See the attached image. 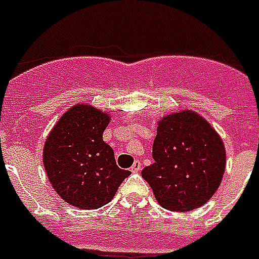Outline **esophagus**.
<instances>
[{
	"instance_id": "obj_1",
	"label": "esophagus",
	"mask_w": 259,
	"mask_h": 259,
	"mask_svg": "<svg viewBox=\"0 0 259 259\" xmlns=\"http://www.w3.org/2000/svg\"><path fill=\"white\" fill-rule=\"evenodd\" d=\"M130 170H132L133 173H139L140 170H141V162H140V160H135V163L130 167Z\"/></svg>"
}]
</instances>
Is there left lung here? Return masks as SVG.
<instances>
[{"label":"left lung","mask_w":259,"mask_h":259,"mask_svg":"<svg viewBox=\"0 0 259 259\" xmlns=\"http://www.w3.org/2000/svg\"><path fill=\"white\" fill-rule=\"evenodd\" d=\"M154 163L141 176L156 202L170 211H191L215 193L225 171V147L207 120L191 110L158 122Z\"/></svg>","instance_id":"left-lung-1"}]
</instances>
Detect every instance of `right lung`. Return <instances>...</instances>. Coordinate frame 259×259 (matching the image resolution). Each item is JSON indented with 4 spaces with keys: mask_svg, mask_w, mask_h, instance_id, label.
I'll list each match as a JSON object with an SVG mask.
<instances>
[{
    "mask_svg": "<svg viewBox=\"0 0 259 259\" xmlns=\"http://www.w3.org/2000/svg\"><path fill=\"white\" fill-rule=\"evenodd\" d=\"M111 116L88 104L66 111L44 147V167L52 187L74 207L96 210L111 202L129 170L116 166L103 141Z\"/></svg>",
    "mask_w": 259,
    "mask_h": 259,
    "instance_id": "1",
    "label": "right lung"
}]
</instances>
